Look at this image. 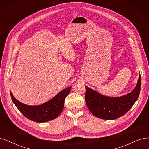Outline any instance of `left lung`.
Instances as JSON below:
<instances>
[{
  "label": "left lung",
  "instance_id": "obj_1",
  "mask_svg": "<svg viewBox=\"0 0 149 149\" xmlns=\"http://www.w3.org/2000/svg\"><path fill=\"white\" fill-rule=\"evenodd\" d=\"M141 86V76L131 92L120 97L104 96L85 86V101L93 115L98 118L114 120L124 116L130 109L139 97Z\"/></svg>",
  "mask_w": 149,
  "mask_h": 149
}]
</instances>
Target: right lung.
I'll use <instances>...</instances> for the list:
<instances>
[{"instance_id": "obj_1", "label": "right lung", "mask_w": 149, "mask_h": 149, "mask_svg": "<svg viewBox=\"0 0 149 149\" xmlns=\"http://www.w3.org/2000/svg\"><path fill=\"white\" fill-rule=\"evenodd\" d=\"M71 88L62 90L50 100L38 106L26 105L18 101L11 91L10 93L13 102L25 117L36 123H45L56 118L61 114L64 107L65 100L70 93Z\"/></svg>"}]
</instances>
